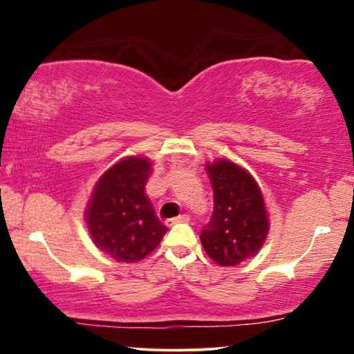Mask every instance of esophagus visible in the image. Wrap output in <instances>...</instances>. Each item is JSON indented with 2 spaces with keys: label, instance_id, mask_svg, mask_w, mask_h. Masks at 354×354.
I'll return each instance as SVG.
<instances>
[{
  "label": "esophagus",
  "instance_id": "34e87169",
  "mask_svg": "<svg viewBox=\"0 0 354 354\" xmlns=\"http://www.w3.org/2000/svg\"><path fill=\"white\" fill-rule=\"evenodd\" d=\"M188 221H190V217H188L187 214H183V216L174 217V219L167 221V222H169V225H174V224H180V222H188Z\"/></svg>",
  "mask_w": 354,
  "mask_h": 354
}]
</instances>
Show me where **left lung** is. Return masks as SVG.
<instances>
[{"instance_id": "8db88e82", "label": "left lung", "mask_w": 354, "mask_h": 354, "mask_svg": "<svg viewBox=\"0 0 354 354\" xmlns=\"http://www.w3.org/2000/svg\"><path fill=\"white\" fill-rule=\"evenodd\" d=\"M214 211L200 239L206 254L222 268L253 258L269 234L263 192L245 167L230 159L206 162Z\"/></svg>"}]
</instances>
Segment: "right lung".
Segmentation results:
<instances>
[{
  "mask_svg": "<svg viewBox=\"0 0 354 354\" xmlns=\"http://www.w3.org/2000/svg\"><path fill=\"white\" fill-rule=\"evenodd\" d=\"M151 161L127 156L98 178L85 209L96 248L118 263H138L158 248L167 227L154 216L145 195Z\"/></svg>",
  "mask_w": 354,
  "mask_h": 354,
  "instance_id": "obj_1",
  "label": "right lung"
}]
</instances>
